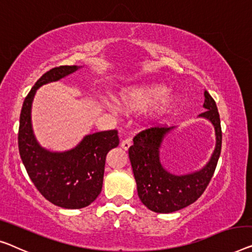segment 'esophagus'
<instances>
[{
  "label": "esophagus",
  "instance_id": "34e87169",
  "mask_svg": "<svg viewBox=\"0 0 252 252\" xmlns=\"http://www.w3.org/2000/svg\"><path fill=\"white\" fill-rule=\"evenodd\" d=\"M131 146H132V140H131L130 138H126V140H123L122 142H121V147L125 149V150H127L129 149Z\"/></svg>",
  "mask_w": 252,
  "mask_h": 252
}]
</instances>
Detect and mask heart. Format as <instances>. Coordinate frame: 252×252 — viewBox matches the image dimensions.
<instances>
[{"label": "heart", "instance_id": "b5f03b06", "mask_svg": "<svg viewBox=\"0 0 252 252\" xmlns=\"http://www.w3.org/2000/svg\"><path fill=\"white\" fill-rule=\"evenodd\" d=\"M166 86L157 82L131 86L119 93L116 102L126 112L142 110L156 102L148 114V119L156 120L166 114L178 102V96L174 93H166Z\"/></svg>", "mask_w": 252, "mask_h": 252}]
</instances>
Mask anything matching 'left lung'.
<instances>
[{
    "mask_svg": "<svg viewBox=\"0 0 252 252\" xmlns=\"http://www.w3.org/2000/svg\"><path fill=\"white\" fill-rule=\"evenodd\" d=\"M205 112L198 118L208 120L215 130V149L200 170L176 175L168 172L160 160V148L165 137L174 126H155L141 131L133 138L129 157L136 179L138 196L142 204L155 213L168 214L193 204L204 193L213 178L222 148V129L215 100L204 93Z\"/></svg>",
    "mask_w": 252,
    "mask_h": 252,
    "instance_id": "left-lung-1",
    "label": "left lung"
}]
</instances>
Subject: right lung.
I'll use <instances>...</instances> for the list:
<instances>
[{"instance_id":"right-lung-1","label":"right lung","mask_w":252,"mask_h":252,"mask_svg":"<svg viewBox=\"0 0 252 252\" xmlns=\"http://www.w3.org/2000/svg\"><path fill=\"white\" fill-rule=\"evenodd\" d=\"M80 67H53L37 80L22 105L18 134L19 153L30 180L48 201L66 209H80L95 201L102 191L107 153L119 146L116 130L87 134L76 147L65 152L42 147L33 134L32 106L37 89Z\"/></svg>"}]
</instances>
